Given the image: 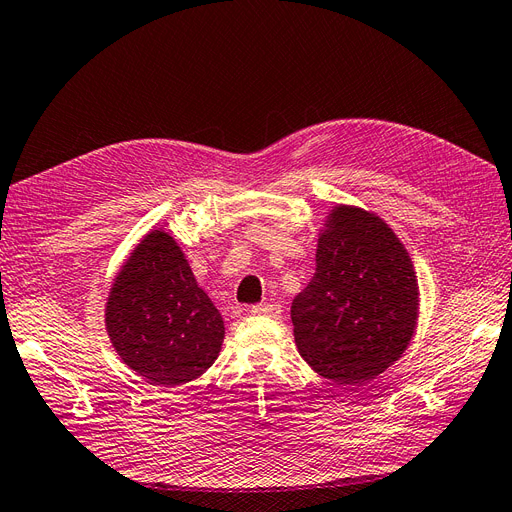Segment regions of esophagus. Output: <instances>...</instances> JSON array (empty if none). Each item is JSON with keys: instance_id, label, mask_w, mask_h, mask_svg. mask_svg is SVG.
Returning a JSON list of instances; mask_svg holds the SVG:
<instances>
[{"instance_id": "esophagus-1", "label": "esophagus", "mask_w": 512, "mask_h": 512, "mask_svg": "<svg viewBox=\"0 0 512 512\" xmlns=\"http://www.w3.org/2000/svg\"><path fill=\"white\" fill-rule=\"evenodd\" d=\"M250 314L254 316H271V318H277L282 314V307L280 305H269V303H258V305H252L250 307Z\"/></svg>"}]
</instances>
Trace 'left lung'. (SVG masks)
<instances>
[{"instance_id": "1", "label": "left lung", "mask_w": 512, "mask_h": 512, "mask_svg": "<svg viewBox=\"0 0 512 512\" xmlns=\"http://www.w3.org/2000/svg\"><path fill=\"white\" fill-rule=\"evenodd\" d=\"M290 316L294 344L322 378H376L416 329L418 282L404 243L376 213L335 205L318 237L316 273Z\"/></svg>"}]
</instances>
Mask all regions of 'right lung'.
Segmentation results:
<instances>
[{
	"mask_svg": "<svg viewBox=\"0 0 512 512\" xmlns=\"http://www.w3.org/2000/svg\"><path fill=\"white\" fill-rule=\"evenodd\" d=\"M104 322L115 352L149 384L177 386L218 359L224 320L177 241L151 230L115 275Z\"/></svg>",
	"mask_w": 512,
	"mask_h": 512,
	"instance_id": "obj_1",
	"label": "right lung"
}]
</instances>
